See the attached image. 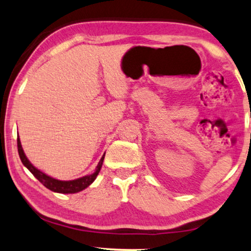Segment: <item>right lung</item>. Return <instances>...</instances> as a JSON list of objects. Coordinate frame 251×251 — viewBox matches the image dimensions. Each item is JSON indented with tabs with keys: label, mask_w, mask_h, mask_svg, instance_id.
<instances>
[{
	"label": "right lung",
	"mask_w": 251,
	"mask_h": 251,
	"mask_svg": "<svg viewBox=\"0 0 251 251\" xmlns=\"http://www.w3.org/2000/svg\"><path fill=\"white\" fill-rule=\"evenodd\" d=\"M17 144H18V152H19L20 159H21V162H23V164L26 166V168L30 171L32 174H34V176L36 177V179H37L41 183L44 184L47 189H50V190H52L54 192H60V194H75V192L81 191L85 188L90 186V184L94 182V180L96 179V176H99L101 165H103L104 156H105V154H104L103 157L100 158L99 165H97L96 171L93 174H90V176L79 177V179L72 180V181H60V180L53 179V177L46 176L45 173H43L39 170L36 169L35 166L28 161L26 155H25L23 147H21V143H20L19 138L17 139Z\"/></svg>",
	"instance_id": "obj_1"
}]
</instances>
